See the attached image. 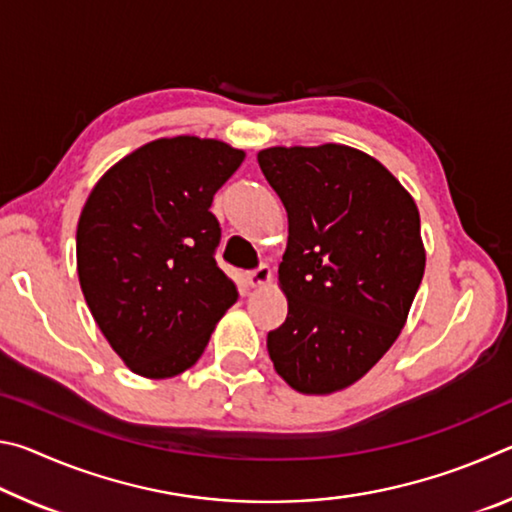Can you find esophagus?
<instances>
[{
    "instance_id": "obj_1",
    "label": "esophagus",
    "mask_w": 512,
    "mask_h": 512,
    "mask_svg": "<svg viewBox=\"0 0 512 512\" xmlns=\"http://www.w3.org/2000/svg\"><path fill=\"white\" fill-rule=\"evenodd\" d=\"M268 280H271V268H268L266 264H259L255 271L246 273L248 287H264Z\"/></svg>"
}]
</instances>
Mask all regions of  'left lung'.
<instances>
[{"label": "left lung", "instance_id": "8db88e82", "mask_svg": "<svg viewBox=\"0 0 512 512\" xmlns=\"http://www.w3.org/2000/svg\"><path fill=\"white\" fill-rule=\"evenodd\" d=\"M259 167L289 214L271 361L300 393L354 384L400 336L424 275L420 214L386 167L341 144L275 146Z\"/></svg>", "mask_w": 512, "mask_h": 512}]
</instances>
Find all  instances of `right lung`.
I'll use <instances>...</instances> for the list:
<instances>
[{
  "label": "right lung",
  "instance_id": "1",
  "mask_svg": "<svg viewBox=\"0 0 512 512\" xmlns=\"http://www.w3.org/2000/svg\"><path fill=\"white\" fill-rule=\"evenodd\" d=\"M244 162L219 140H155L117 162L85 203L76 266L85 302L126 366L167 379L194 366L239 298L216 264L212 198Z\"/></svg>",
  "mask_w": 512,
  "mask_h": 512
}]
</instances>
